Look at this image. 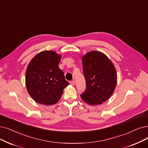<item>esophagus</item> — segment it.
Returning <instances> with one entry per match:
<instances>
[{
	"mask_svg": "<svg viewBox=\"0 0 148 148\" xmlns=\"http://www.w3.org/2000/svg\"><path fill=\"white\" fill-rule=\"evenodd\" d=\"M70 84L72 86H74L75 85V81H72L70 82Z\"/></svg>",
	"mask_w": 148,
	"mask_h": 148,
	"instance_id": "1",
	"label": "esophagus"
}]
</instances>
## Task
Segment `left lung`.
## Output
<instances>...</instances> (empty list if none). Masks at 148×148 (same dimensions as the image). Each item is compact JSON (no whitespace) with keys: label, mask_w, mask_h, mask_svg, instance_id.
Listing matches in <instances>:
<instances>
[{"label":"left lung","mask_w":148,"mask_h":148,"mask_svg":"<svg viewBox=\"0 0 148 148\" xmlns=\"http://www.w3.org/2000/svg\"><path fill=\"white\" fill-rule=\"evenodd\" d=\"M86 90L81 95L86 103L95 106L101 104L113 94L116 84L115 67L103 53L92 51L82 56Z\"/></svg>","instance_id":"obj_1"}]
</instances>
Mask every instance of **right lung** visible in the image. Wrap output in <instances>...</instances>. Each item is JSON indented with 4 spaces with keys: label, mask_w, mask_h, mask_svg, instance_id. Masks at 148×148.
<instances>
[{
    "label": "right lung",
    "mask_w": 148,
    "mask_h": 148,
    "mask_svg": "<svg viewBox=\"0 0 148 148\" xmlns=\"http://www.w3.org/2000/svg\"><path fill=\"white\" fill-rule=\"evenodd\" d=\"M61 55L51 50L42 51L29 62L25 84L29 95L36 103L55 104L60 99L64 88L69 84L59 67Z\"/></svg>",
    "instance_id": "right-lung-1"
}]
</instances>
